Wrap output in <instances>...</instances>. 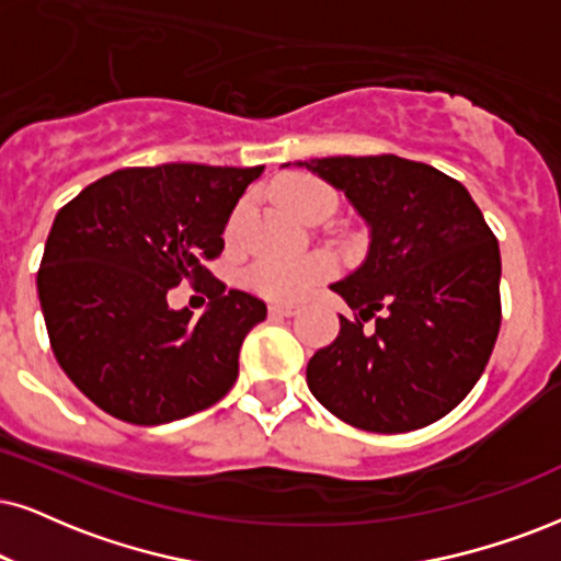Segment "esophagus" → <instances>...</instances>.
<instances>
[{
  "label": "esophagus",
  "instance_id": "34e87169",
  "mask_svg": "<svg viewBox=\"0 0 561 561\" xmlns=\"http://www.w3.org/2000/svg\"><path fill=\"white\" fill-rule=\"evenodd\" d=\"M300 313V305H272L268 308V316L272 318H293Z\"/></svg>",
  "mask_w": 561,
  "mask_h": 561
}]
</instances>
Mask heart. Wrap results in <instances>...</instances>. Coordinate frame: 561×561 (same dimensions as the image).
I'll use <instances>...</instances> for the list:
<instances>
[{"label":"heart","mask_w":561,"mask_h":561,"mask_svg":"<svg viewBox=\"0 0 561 561\" xmlns=\"http://www.w3.org/2000/svg\"><path fill=\"white\" fill-rule=\"evenodd\" d=\"M274 196L289 215L300 217L305 222L321 215H331L333 207H336V194L323 181L313 179V175H285V179L274 183ZM240 215H243V209H238L230 217L228 236L238 230ZM333 268H336V261L329 253H313V256L302 259L268 256L259 259L256 264L248 268V285L264 297H272V300L289 302L300 300L316 285L329 279Z\"/></svg>","instance_id":"b5f03b06"}]
</instances>
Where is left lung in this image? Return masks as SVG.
Instances as JSON below:
<instances>
[{"mask_svg":"<svg viewBox=\"0 0 561 561\" xmlns=\"http://www.w3.org/2000/svg\"><path fill=\"white\" fill-rule=\"evenodd\" d=\"M370 225V253L333 285L354 310L308 363V388L357 430L396 435L458 407L502 323L500 243L463 183L396 154L300 162ZM375 320L373 330L364 323Z\"/></svg>","mask_w":561,"mask_h":561,"instance_id":"obj_1","label":"left lung"}]
</instances>
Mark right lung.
I'll return each instance as SVG.
<instances>
[{
	"instance_id": "1",
	"label": "right lung",
	"mask_w": 561,
	"mask_h": 561,
	"mask_svg": "<svg viewBox=\"0 0 561 561\" xmlns=\"http://www.w3.org/2000/svg\"><path fill=\"white\" fill-rule=\"evenodd\" d=\"M261 170L124 168L59 209L38 268L41 310L56 363L95 407L122 422L165 424L236 386L240 344L266 305L228 293L207 264ZM181 280L210 300L202 319L167 308V289Z\"/></svg>"
}]
</instances>
